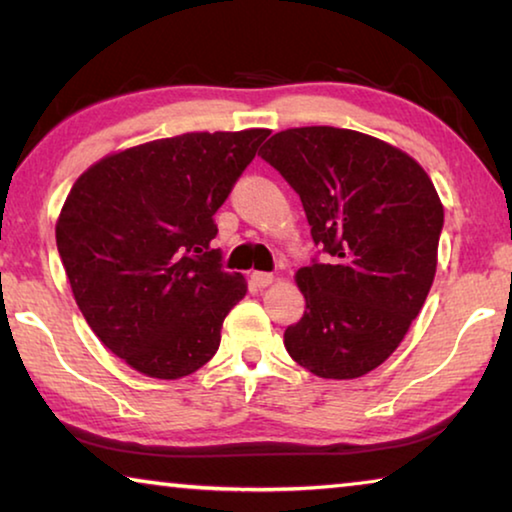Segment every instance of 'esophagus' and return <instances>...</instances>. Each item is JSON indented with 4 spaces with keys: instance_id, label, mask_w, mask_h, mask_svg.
<instances>
[{
    "instance_id": "1",
    "label": "esophagus",
    "mask_w": 512,
    "mask_h": 512,
    "mask_svg": "<svg viewBox=\"0 0 512 512\" xmlns=\"http://www.w3.org/2000/svg\"><path fill=\"white\" fill-rule=\"evenodd\" d=\"M272 281H274V274H270V272H251V284H254L256 288L270 286Z\"/></svg>"
}]
</instances>
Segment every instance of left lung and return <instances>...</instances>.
<instances>
[{
  "instance_id": "obj_1",
  "label": "left lung",
  "mask_w": 512,
  "mask_h": 512,
  "mask_svg": "<svg viewBox=\"0 0 512 512\" xmlns=\"http://www.w3.org/2000/svg\"><path fill=\"white\" fill-rule=\"evenodd\" d=\"M258 154L300 196L328 254L295 274L307 309L286 328V351L321 379H358L390 358L425 305L439 194L416 159L351 129H286Z\"/></svg>"
}]
</instances>
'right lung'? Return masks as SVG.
Returning <instances> with one entry per match:
<instances>
[{"label": "right lung", "instance_id": "obj_1", "mask_svg": "<svg viewBox=\"0 0 512 512\" xmlns=\"http://www.w3.org/2000/svg\"><path fill=\"white\" fill-rule=\"evenodd\" d=\"M268 129L182 133L96 161L73 184L55 238L94 335L136 372L182 379L217 353L247 293L221 268L214 212Z\"/></svg>", "mask_w": 512, "mask_h": 512}]
</instances>
